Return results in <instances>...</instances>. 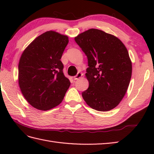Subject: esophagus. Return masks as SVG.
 <instances>
[{
	"label": "esophagus",
	"mask_w": 154,
	"mask_h": 154,
	"mask_svg": "<svg viewBox=\"0 0 154 154\" xmlns=\"http://www.w3.org/2000/svg\"><path fill=\"white\" fill-rule=\"evenodd\" d=\"M82 76H83V73H80V72H79V73H78L77 74V75H75V76L74 77V79H75V80L79 79V78H81Z\"/></svg>",
	"instance_id": "34e87169"
}]
</instances>
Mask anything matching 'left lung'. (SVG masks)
<instances>
[{
	"instance_id": "1",
	"label": "left lung",
	"mask_w": 154,
	"mask_h": 154,
	"mask_svg": "<svg viewBox=\"0 0 154 154\" xmlns=\"http://www.w3.org/2000/svg\"><path fill=\"white\" fill-rule=\"evenodd\" d=\"M88 59L85 77L89 88L82 93L86 103L98 111L113 109L128 88L132 66L128 51L120 39L91 28L75 38Z\"/></svg>"
}]
</instances>
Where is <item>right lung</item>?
Masks as SVG:
<instances>
[{
	"label": "right lung",
	"instance_id": "right-lung-1",
	"mask_svg": "<svg viewBox=\"0 0 154 154\" xmlns=\"http://www.w3.org/2000/svg\"><path fill=\"white\" fill-rule=\"evenodd\" d=\"M68 42L67 35L50 30L34 39L22 52L18 85L25 99L35 109L48 110L57 106L70 86L60 60Z\"/></svg>",
	"mask_w": 154,
	"mask_h": 154
}]
</instances>
